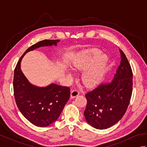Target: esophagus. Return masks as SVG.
<instances>
[{
	"label": "esophagus",
	"mask_w": 147,
	"mask_h": 147,
	"mask_svg": "<svg viewBox=\"0 0 147 147\" xmlns=\"http://www.w3.org/2000/svg\"><path fill=\"white\" fill-rule=\"evenodd\" d=\"M79 95H80V92H79L78 90H76V89H74L73 90H72L71 92V97L72 98L76 97V96H78Z\"/></svg>",
	"instance_id": "1"
}]
</instances>
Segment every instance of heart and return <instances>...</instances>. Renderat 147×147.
I'll use <instances>...</instances> for the list:
<instances>
[{"label": "heart", "mask_w": 147, "mask_h": 147, "mask_svg": "<svg viewBox=\"0 0 147 147\" xmlns=\"http://www.w3.org/2000/svg\"><path fill=\"white\" fill-rule=\"evenodd\" d=\"M108 57L99 51H92L80 54L73 62L77 69L85 70L82 80L86 86H92L98 84L104 75L108 64Z\"/></svg>", "instance_id": "heart-1"}]
</instances>
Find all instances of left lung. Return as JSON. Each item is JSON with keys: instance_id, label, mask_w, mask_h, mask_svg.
<instances>
[{"instance_id": "left-lung-1", "label": "left lung", "mask_w": 147, "mask_h": 147, "mask_svg": "<svg viewBox=\"0 0 147 147\" xmlns=\"http://www.w3.org/2000/svg\"><path fill=\"white\" fill-rule=\"evenodd\" d=\"M112 82L100 84L85 95L87 104L84 112L86 122L96 129L109 128L126 113L133 91V72L124 52Z\"/></svg>"}]
</instances>
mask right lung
<instances>
[{"instance_id":"obj_1","label":"right lung","mask_w":147,"mask_h":147,"mask_svg":"<svg viewBox=\"0 0 147 147\" xmlns=\"http://www.w3.org/2000/svg\"><path fill=\"white\" fill-rule=\"evenodd\" d=\"M59 40H44L31 46L22 55L15 67L13 80L16 103L31 123L46 127L57 121L70 96L69 87L52 83L45 87L31 84L21 69V62L27 52L40 47L57 45Z\"/></svg>"}]
</instances>
